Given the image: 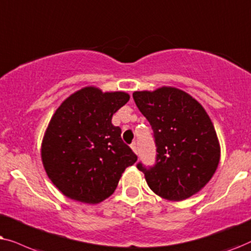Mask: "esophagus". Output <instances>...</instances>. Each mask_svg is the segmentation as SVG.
<instances>
[{
	"instance_id": "34e87169",
	"label": "esophagus",
	"mask_w": 251,
	"mask_h": 251,
	"mask_svg": "<svg viewBox=\"0 0 251 251\" xmlns=\"http://www.w3.org/2000/svg\"><path fill=\"white\" fill-rule=\"evenodd\" d=\"M131 148L133 149V151L138 153V146H136V142H133V143H132V145H131Z\"/></svg>"
}]
</instances>
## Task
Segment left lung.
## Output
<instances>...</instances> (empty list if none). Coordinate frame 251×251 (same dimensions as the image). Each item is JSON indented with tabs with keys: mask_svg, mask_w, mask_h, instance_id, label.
Returning a JSON list of instances; mask_svg holds the SVG:
<instances>
[{
	"mask_svg": "<svg viewBox=\"0 0 251 251\" xmlns=\"http://www.w3.org/2000/svg\"><path fill=\"white\" fill-rule=\"evenodd\" d=\"M133 99L152 129L156 160L136 164L150 189L181 201L202 189L219 163L218 139L208 113L187 93L172 87L134 92Z\"/></svg>",
	"mask_w": 251,
	"mask_h": 251,
	"instance_id": "1",
	"label": "left lung"
}]
</instances>
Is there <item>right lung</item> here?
I'll return each instance as SVG.
<instances>
[{
	"label": "right lung",
	"instance_id": "add662e5",
	"mask_svg": "<svg viewBox=\"0 0 251 251\" xmlns=\"http://www.w3.org/2000/svg\"><path fill=\"white\" fill-rule=\"evenodd\" d=\"M123 92L86 87L62 103L43 138L47 175L68 198L96 204L115 192L122 173L138 156L112 125L113 113L128 102Z\"/></svg>",
	"mask_w": 251,
	"mask_h": 251
}]
</instances>
